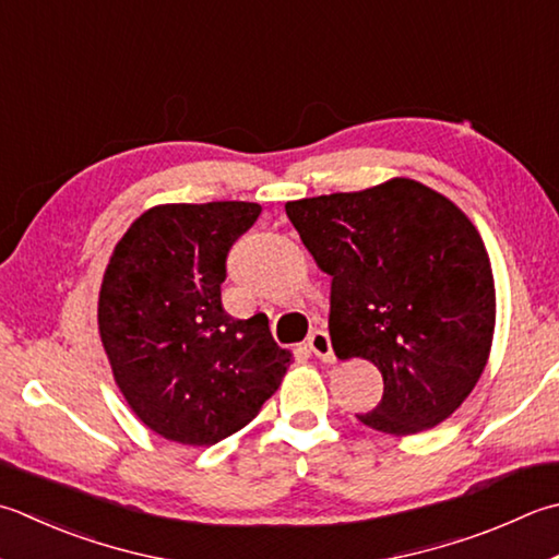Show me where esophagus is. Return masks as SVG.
<instances>
[{"instance_id":"esophagus-1","label":"esophagus","mask_w":559,"mask_h":559,"mask_svg":"<svg viewBox=\"0 0 559 559\" xmlns=\"http://www.w3.org/2000/svg\"><path fill=\"white\" fill-rule=\"evenodd\" d=\"M308 346H310V352H312L317 358H322V360H324V364H332V360H334V352H332L330 334H326L324 330H317V332H312V334H310V338H308Z\"/></svg>"}]
</instances>
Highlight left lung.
Here are the masks:
<instances>
[{
    "label": "left lung",
    "mask_w": 559,
    "mask_h": 559,
    "mask_svg": "<svg viewBox=\"0 0 559 559\" xmlns=\"http://www.w3.org/2000/svg\"><path fill=\"white\" fill-rule=\"evenodd\" d=\"M286 213L332 276L336 356L370 360L385 382L358 421L409 436L451 417L483 376L497 314L487 249L467 215L412 179L290 201Z\"/></svg>",
    "instance_id": "8db88e82"
}]
</instances>
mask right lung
I'll return each instance as SVG.
<instances>
[{"instance_id": "add662e5", "label": "right lung", "mask_w": 559, "mask_h": 559, "mask_svg": "<svg viewBox=\"0 0 559 559\" xmlns=\"http://www.w3.org/2000/svg\"><path fill=\"white\" fill-rule=\"evenodd\" d=\"M259 203L155 205L128 227L98 293V334L116 385L152 431L213 445L257 417L290 352L269 317L223 308L227 251L257 223Z\"/></svg>"}]
</instances>
